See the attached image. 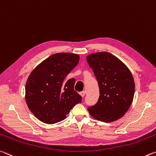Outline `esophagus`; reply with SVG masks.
<instances>
[{"instance_id":"obj_1","label":"esophagus","mask_w":156,"mask_h":156,"mask_svg":"<svg viewBox=\"0 0 156 156\" xmlns=\"http://www.w3.org/2000/svg\"><path fill=\"white\" fill-rule=\"evenodd\" d=\"M86 94V91H82V92H80V95H81V96L82 97H83L84 96H85Z\"/></svg>"}]
</instances>
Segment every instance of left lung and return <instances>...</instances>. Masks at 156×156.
Wrapping results in <instances>:
<instances>
[{"mask_svg": "<svg viewBox=\"0 0 156 156\" xmlns=\"http://www.w3.org/2000/svg\"><path fill=\"white\" fill-rule=\"evenodd\" d=\"M87 62L98 81L99 98L88 107L90 115L105 122L121 119L132 105L135 83L132 73L123 62L108 52L89 55Z\"/></svg>", "mask_w": 156, "mask_h": 156, "instance_id": "obj_1", "label": "left lung"}]
</instances>
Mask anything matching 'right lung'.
<instances>
[{
  "label": "right lung",
  "instance_id": "obj_1",
  "mask_svg": "<svg viewBox=\"0 0 156 156\" xmlns=\"http://www.w3.org/2000/svg\"><path fill=\"white\" fill-rule=\"evenodd\" d=\"M79 61L77 54L55 53L30 74L25 99L30 111L40 121L47 124L62 121L74 106L81 102V97L74 90L75 79L65 80Z\"/></svg>",
  "mask_w": 156,
  "mask_h": 156
}]
</instances>
